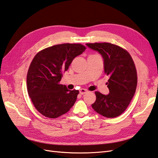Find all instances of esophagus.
<instances>
[{"label":"esophagus","instance_id":"1","mask_svg":"<svg viewBox=\"0 0 158 158\" xmlns=\"http://www.w3.org/2000/svg\"><path fill=\"white\" fill-rule=\"evenodd\" d=\"M87 92V91L86 89H80V91H79L80 94H81V95L85 94H86Z\"/></svg>","mask_w":158,"mask_h":158}]
</instances>
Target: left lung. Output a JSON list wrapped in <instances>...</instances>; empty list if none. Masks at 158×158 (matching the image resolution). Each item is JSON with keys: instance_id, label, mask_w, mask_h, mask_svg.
<instances>
[{"instance_id": "left-lung-1", "label": "left lung", "mask_w": 158, "mask_h": 158, "mask_svg": "<svg viewBox=\"0 0 158 158\" xmlns=\"http://www.w3.org/2000/svg\"><path fill=\"white\" fill-rule=\"evenodd\" d=\"M100 53L104 60V73L109 77V94L96 91V100L91 105L96 112L106 118H114L123 113L133 98L137 84L136 68L129 53L110 43L86 44Z\"/></svg>"}]
</instances>
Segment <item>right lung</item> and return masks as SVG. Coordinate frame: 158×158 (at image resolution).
<instances>
[{
    "label": "right lung",
    "instance_id": "right-lung-1",
    "mask_svg": "<svg viewBox=\"0 0 158 158\" xmlns=\"http://www.w3.org/2000/svg\"><path fill=\"white\" fill-rule=\"evenodd\" d=\"M85 49L80 44H62L44 49L34 58L27 72V91L43 116L58 118L74 105L79 90H69L59 82L73 60Z\"/></svg>",
    "mask_w": 158,
    "mask_h": 158
}]
</instances>
